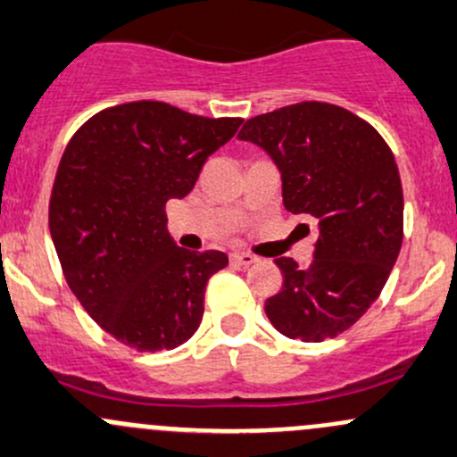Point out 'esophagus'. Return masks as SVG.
I'll list each match as a JSON object with an SVG mask.
<instances>
[{"instance_id": "obj_1", "label": "esophagus", "mask_w": 457, "mask_h": 457, "mask_svg": "<svg viewBox=\"0 0 457 457\" xmlns=\"http://www.w3.org/2000/svg\"><path fill=\"white\" fill-rule=\"evenodd\" d=\"M229 258H232V262H237V265H243V267L253 265V262L258 261V258L253 256V253H245V252H234V253H229Z\"/></svg>"}]
</instances>
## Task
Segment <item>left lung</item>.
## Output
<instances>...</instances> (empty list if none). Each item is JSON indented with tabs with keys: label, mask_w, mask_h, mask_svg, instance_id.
I'll return each instance as SVG.
<instances>
[{
	"label": "left lung",
	"mask_w": 457,
	"mask_h": 457,
	"mask_svg": "<svg viewBox=\"0 0 457 457\" xmlns=\"http://www.w3.org/2000/svg\"><path fill=\"white\" fill-rule=\"evenodd\" d=\"M238 137L278 166L285 208L320 229L309 269L276 258L285 282L265 302L269 321L289 339L337 337L381 295L401 252L403 188L390 146L366 120L317 100L256 115Z\"/></svg>",
	"instance_id": "1"
}]
</instances>
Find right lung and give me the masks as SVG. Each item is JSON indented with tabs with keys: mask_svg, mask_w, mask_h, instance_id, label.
I'll return each instance as SVG.
<instances>
[{
	"mask_svg": "<svg viewBox=\"0 0 457 457\" xmlns=\"http://www.w3.org/2000/svg\"><path fill=\"white\" fill-rule=\"evenodd\" d=\"M243 118H204L157 100L89 118L67 144L50 196V234L71 293L137 353L177 348L204 317L223 252L177 247L166 201L195 188Z\"/></svg>",
	"mask_w": 457,
	"mask_h": 457,
	"instance_id": "right-lung-1",
	"label": "right lung"
}]
</instances>
